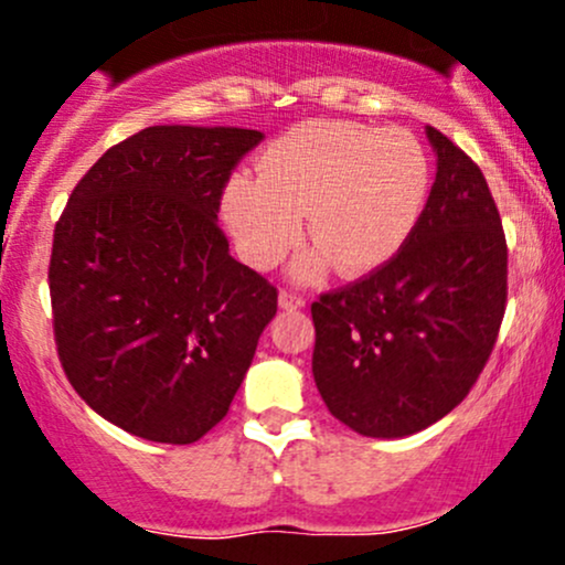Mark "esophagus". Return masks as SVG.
<instances>
[{"instance_id": "34e87169", "label": "esophagus", "mask_w": 565, "mask_h": 565, "mask_svg": "<svg viewBox=\"0 0 565 565\" xmlns=\"http://www.w3.org/2000/svg\"><path fill=\"white\" fill-rule=\"evenodd\" d=\"M278 305H281V308H287V310H297V308H302V305H305V297L300 295V291L281 289V291H278Z\"/></svg>"}]
</instances>
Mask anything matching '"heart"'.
I'll return each mask as SVG.
<instances>
[{"label":"heart","instance_id":"b5f03b06","mask_svg":"<svg viewBox=\"0 0 565 565\" xmlns=\"http://www.w3.org/2000/svg\"><path fill=\"white\" fill-rule=\"evenodd\" d=\"M430 185V157L408 129L310 119L265 148L255 178L231 180L223 215L255 268H274L295 249L305 215L316 246L297 260V278H319L329 265L369 276L414 236Z\"/></svg>","mask_w":565,"mask_h":565}]
</instances>
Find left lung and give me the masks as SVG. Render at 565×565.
I'll return each mask as SVG.
<instances>
[{"mask_svg":"<svg viewBox=\"0 0 565 565\" xmlns=\"http://www.w3.org/2000/svg\"><path fill=\"white\" fill-rule=\"evenodd\" d=\"M427 138L438 172L414 236L310 305L316 387L369 438L412 436L462 404L508 305V242L481 167L436 127Z\"/></svg>","mask_w":565,"mask_h":565,"instance_id":"1","label":"left lung"}]
</instances>
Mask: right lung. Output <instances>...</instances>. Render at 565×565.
<instances>
[{
  "instance_id": "add662e5",
  "label": "right lung",
  "mask_w": 565,
  "mask_h": 565,
  "mask_svg": "<svg viewBox=\"0 0 565 565\" xmlns=\"http://www.w3.org/2000/svg\"><path fill=\"white\" fill-rule=\"evenodd\" d=\"M260 140L238 127H146L89 167L57 217V359L87 406L132 436H206L276 316V287L233 260L217 225L233 170Z\"/></svg>"
}]
</instances>
